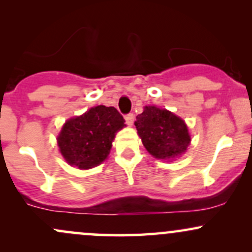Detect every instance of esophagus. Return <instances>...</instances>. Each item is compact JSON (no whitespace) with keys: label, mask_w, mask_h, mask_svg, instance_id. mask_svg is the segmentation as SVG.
Segmentation results:
<instances>
[{"label":"esophagus","mask_w":252,"mask_h":252,"mask_svg":"<svg viewBox=\"0 0 252 252\" xmlns=\"http://www.w3.org/2000/svg\"><path fill=\"white\" fill-rule=\"evenodd\" d=\"M126 122L128 126H132V123H134V114H128L126 116Z\"/></svg>","instance_id":"obj_1"}]
</instances>
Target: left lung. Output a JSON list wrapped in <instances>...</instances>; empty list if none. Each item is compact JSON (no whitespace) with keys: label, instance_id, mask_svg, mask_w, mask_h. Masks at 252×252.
I'll return each mask as SVG.
<instances>
[{"label":"left lung","instance_id":"8db88e82","mask_svg":"<svg viewBox=\"0 0 252 252\" xmlns=\"http://www.w3.org/2000/svg\"><path fill=\"white\" fill-rule=\"evenodd\" d=\"M137 134L150 155L160 160H173L186 152L190 136L186 123L166 109L144 106L135 121Z\"/></svg>","mask_w":252,"mask_h":252}]
</instances>
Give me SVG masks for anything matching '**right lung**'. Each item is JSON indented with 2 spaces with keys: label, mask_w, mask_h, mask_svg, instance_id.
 Instances as JSON below:
<instances>
[{
  "label": "right lung",
  "mask_w": 252,
  "mask_h": 252,
  "mask_svg": "<svg viewBox=\"0 0 252 252\" xmlns=\"http://www.w3.org/2000/svg\"><path fill=\"white\" fill-rule=\"evenodd\" d=\"M124 122L114 106L91 108L63 124L58 136L60 153L71 166L80 169L96 167L108 158L116 132L126 126Z\"/></svg>",
  "instance_id": "1"
}]
</instances>
